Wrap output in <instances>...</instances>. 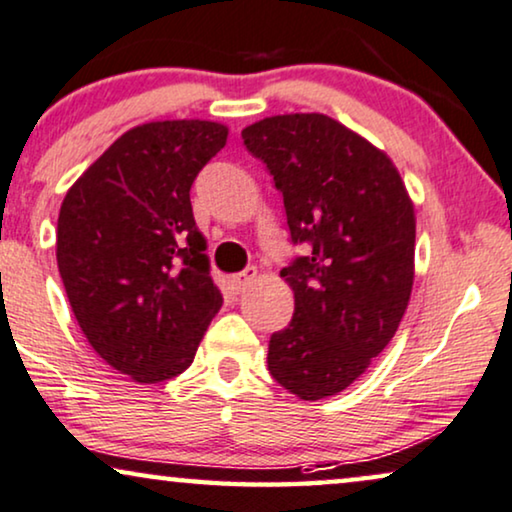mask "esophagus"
Masks as SVG:
<instances>
[{"label":"esophagus","mask_w":512,"mask_h":512,"mask_svg":"<svg viewBox=\"0 0 512 512\" xmlns=\"http://www.w3.org/2000/svg\"><path fill=\"white\" fill-rule=\"evenodd\" d=\"M255 276H257V269H255V267L243 269L241 274H236V276H231V278H229L231 290H234V292H241V290H245L252 281H255Z\"/></svg>","instance_id":"1"}]
</instances>
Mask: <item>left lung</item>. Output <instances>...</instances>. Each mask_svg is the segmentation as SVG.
<instances>
[{
	"label": "left lung",
	"instance_id": "left-lung-1",
	"mask_svg": "<svg viewBox=\"0 0 512 512\" xmlns=\"http://www.w3.org/2000/svg\"><path fill=\"white\" fill-rule=\"evenodd\" d=\"M283 194L292 243L281 271L290 325L269 339V372L302 400L351 386L398 330L414 283L417 220L388 156L325 114H281L241 133Z\"/></svg>",
	"mask_w": 512,
	"mask_h": 512
}]
</instances>
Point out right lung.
Wrapping results in <instances>:
<instances>
[{
    "mask_svg": "<svg viewBox=\"0 0 512 512\" xmlns=\"http://www.w3.org/2000/svg\"><path fill=\"white\" fill-rule=\"evenodd\" d=\"M227 133L201 119L135 126L60 206L56 257L74 318L93 351L140 384L185 372L222 306L189 189Z\"/></svg>",
    "mask_w": 512,
    "mask_h": 512,
    "instance_id": "1",
    "label": "right lung"
}]
</instances>
